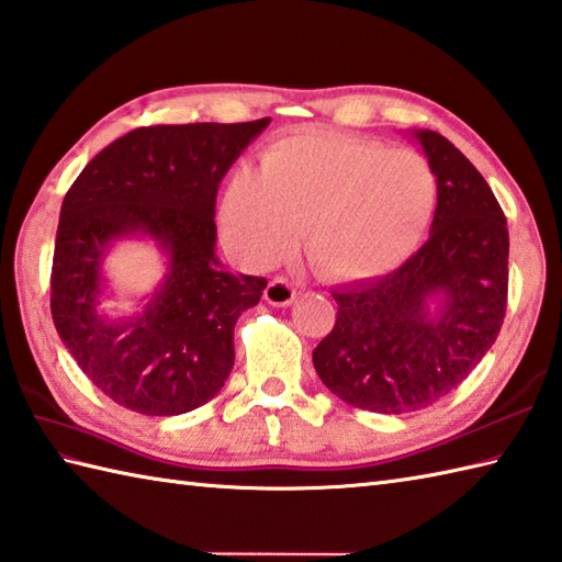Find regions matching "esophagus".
Segmentation results:
<instances>
[{
    "instance_id": "esophagus-1",
    "label": "esophagus",
    "mask_w": 562,
    "mask_h": 562,
    "mask_svg": "<svg viewBox=\"0 0 562 562\" xmlns=\"http://www.w3.org/2000/svg\"><path fill=\"white\" fill-rule=\"evenodd\" d=\"M265 297H267L269 305L285 307V305H291L295 301V285L289 279L277 277L273 281H269Z\"/></svg>"
}]
</instances>
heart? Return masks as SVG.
<instances>
[{
    "label": "heart",
    "mask_w": 562,
    "mask_h": 562,
    "mask_svg": "<svg viewBox=\"0 0 562 562\" xmlns=\"http://www.w3.org/2000/svg\"><path fill=\"white\" fill-rule=\"evenodd\" d=\"M437 177L409 147L305 131L273 143L259 175L239 169L225 184L221 225L249 267L289 255L303 231L305 255L335 281L397 269L425 237Z\"/></svg>",
    "instance_id": "1"
}]
</instances>
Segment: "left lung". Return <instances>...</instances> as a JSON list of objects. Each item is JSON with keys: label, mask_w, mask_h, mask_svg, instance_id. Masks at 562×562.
Returning <instances> with one entry per match:
<instances>
[{"label": "left lung", "mask_w": 562, "mask_h": 562, "mask_svg": "<svg viewBox=\"0 0 562 562\" xmlns=\"http://www.w3.org/2000/svg\"><path fill=\"white\" fill-rule=\"evenodd\" d=\"M437 177L429 239L381 279L331 291L337 323L313 351L331 395L405 415L461 385L507 311L509 233L495 193L453 143L412 131Z\"/></svg>", "instance_id": "1"}]
</instances>
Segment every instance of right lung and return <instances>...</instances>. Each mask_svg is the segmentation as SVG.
I'll list each match as a JSON object with an SVG mask.
<instances>
[{
	"label": "right lung",
	"instance_id": "right-lung-1",
	"mask_svg": "<svg viewBox=\"0 0 562 562\" xmlns=\"http://www.w3.org/2000/svg\"><path fill=\"white\" fill-rule=\"evenodd\" d=\"M271 119L150 125L104 147L67 191L57 223L50 313L79 369L113 403L184 415L223 391L237 317L267 279L215 257V196L227 169ZM121 238H150L166 273L131 316L100 311L103 261Z\"/></svg>",
	"mask_w": 562,
	"mask_h": 562
}]
</instances>
